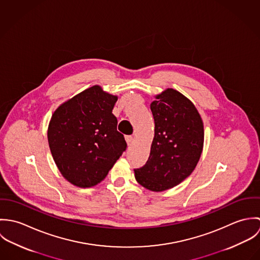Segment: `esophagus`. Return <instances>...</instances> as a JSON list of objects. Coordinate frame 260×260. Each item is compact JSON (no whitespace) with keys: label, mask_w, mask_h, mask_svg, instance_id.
Here are the masks:
<instances>
[{"label":"esophagus","mask_w":260,"mask_h":260,"mask_svg":"<svg viewBox=\"0 0 260 260\" xmlns=\"http://www.w3.org/2000/svg\"><path fill=\"white\" fill-rule=\"evenodd\" d=\"M125 139H126V142H127L128 146H131L133 144V142H134V138L132 136H126Z\"/></svg>","instance_id":"esophagus-1"}]
</instances>
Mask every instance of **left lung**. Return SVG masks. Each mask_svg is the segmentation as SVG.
<instances>
[{
    "label": "left lung",
    "instance_id": "obj_1",
    "mask_svg": "<svg viewBox=\"0 0 260 260\" xmlns=\"http://www.w3.org/2000/svg\"><path fill=\"white\" fill-rule=\"evenodd\" d=\"M150 109L155 123L150 155L134 172L140 185L159 192L178 185L193 172L202 153L204 129L193 103L174 89L157 95Z\"/></svg>",
    "mask_w": 260,
    "mask_h": 260
}]
</instances>
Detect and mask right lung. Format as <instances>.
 <instances>
[{
    "instance_id": "obj_1",
    "label": "right lung",
    "mask_w": 260,
    "mask_h": 260,
    "mask_svg": "<svg viewBox=\"0 0 260 260\" xmlns=\"http://www.w3.org/2000/svg\"><path fill=\"white\" fill-rule=\"evenodd\" d=\"M118 97L95 85L58 107L48 142L63 177L86 188L100 183L127 148L112 110Z\"/></svg>"
}]
</instances>
